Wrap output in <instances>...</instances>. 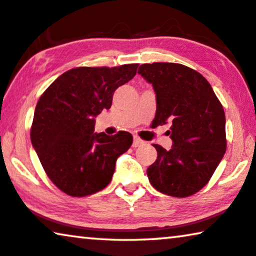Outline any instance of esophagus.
I'll return each mask as SVG.
<instances>
[{
	"instance_id": "1",
	"label": "esophagus",
	"mask_w": 256,
	"mask_h": 256,
	"mask_svg": "<svg viewBox=\"0 0 256 256\" xmlns=\"http://www.w3.org/2000/svg\"><path fill=\"white\" fill-rule=\"evenodd\" d=\"M144 144H145V142L140 138H138V136H134V138H133V144H132L133 147H140V146H142Z\"/></svg>"
}]
</instances>
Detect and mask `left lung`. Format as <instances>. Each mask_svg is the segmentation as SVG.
<instances>
[{
  "label": "left lung",
  "mask_w": 256,
  "mask_h": 256,
  "mask_svg": "<svg viewBox=\"0 0 256 256\" xmlns=\"http://www.w3.org/2000/svg\"><path fill=\"white\" fill-rule=\"evenodd\" d=\"M138 73L156 92L153 124H172V148L153 144L158 158L147 168L150 184L168 196H192L206 186L226 152L222 103L206 78L184 64H144Z\"/></svg>",
  "instance_id": "8db88e82"
}]
</instances>
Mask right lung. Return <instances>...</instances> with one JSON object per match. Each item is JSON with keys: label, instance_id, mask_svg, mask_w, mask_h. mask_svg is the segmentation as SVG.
I'll use <instances>...</instances> for the list:
<instances>
[{"label": "right lung", "instance_id": "1", "mask_svg": "<svg viewBox=\"0 0 256 256\" xmlns=\"http://www.w3.org/2000/svg\"><path fill=\"white\" fill-rule=\"evenodd\" d=\"M138 64L76 67L61 74L39 98L31 142L50 180L73 197L109 184L117 158L131 147L126 131L95 133V118L110 109L114 90L133 78Z\"/></svg>", "mask_w": 256, "mask_h": 256}]
</instances>
